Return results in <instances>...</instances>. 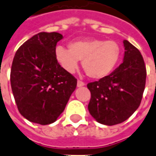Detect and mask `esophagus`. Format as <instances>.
I'll return each instance as SVG.
<instances>
[{"label": "esophagus", "instance_id": "34e87169", "mask_svg": "<svg viewBox=\"0 0 156 156\" xmlns=\"http://www.w3.org/2000/svg\"><path fill=\"white\" fill-rule=\"evenodd\" d=\"M77 85H78V87H82V86L85 85V83H84L83 81H81V80H78Z\"/></svg>", "mask_w": 156, "mask_h": 156}]
</instances>
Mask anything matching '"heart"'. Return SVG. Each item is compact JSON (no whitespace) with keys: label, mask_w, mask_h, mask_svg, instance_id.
Instances as JSON below:
<instances>
[{"label":"heart","mask_w":156,"mask_h":156,"mask_svg":"<svg viewBox=\"0 0 156 156\" xmlns=\"http://www.w3.org/2000/svg\"><path fill=\"white\" fill-rule=\"evenodd\" d=\"M122 51L118 42L101 39L76 40L68 44V50L57 46L55 55L64 70L73 73L78 61L89 78L101 79L112 73L117 67Z\"/></svg>","instance_id":"b5f03b06"}]
</instances>
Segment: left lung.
<instances>
[{
    "instance_id": "8db88e82",
    "label": "left lung",
    "mask_w": 156,
    "mask_h": 156,
    "mask_svg": "<svg viewBox=\"0 0 156 156\" xmlns=\"http://www.w3.org/2000/svg\"><path fill=\"white\" fill-rule=\"evenodd\" d=\"M123 44V62L107 77L87 84L91 94L90 115L108 126L122 123L133 114L145 87L146 67L141 53L127 40Z\"/></svg>"
}]
</instances>
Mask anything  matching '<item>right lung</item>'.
<instances>
[{
	"mask_svg": "<svg viewBox=\"0 0 156 156\" xmlns=\"http://www.w3.org/2000/svg\"><path fill=\"white\" fill-rule=\"evenodd\" d=\"M62 35L41 32L22 44L14 55L11 86L22 116L34 123H53L77 86V79L55 59Z\"/></svg>",
	"mask_w": 156,
	"mask_h": 156,
	"instance_id": "right-lung-1",
	"label": "right lung"
}]
</instances>
